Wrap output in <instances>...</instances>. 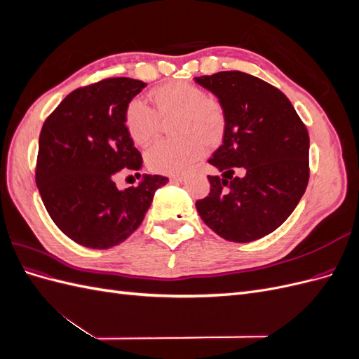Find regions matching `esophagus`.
<instances>
[{"mask_svg": "<svg viewBox=\"0 0 359 359\" xmlns=\"http://www.w3.org/2000/svg\"><path fill=\"white\" fill-rule=\"evenodd\" d=\"M170 181L172 182H182V181H186V177H182V175L181 177H172Z\"/></svg>", "mask_w": 359, "mask_h": 359, "instance_id": "1", "label": "esophagus"}]
</instances>
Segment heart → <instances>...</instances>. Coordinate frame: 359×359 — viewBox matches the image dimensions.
I'll list each match as a JSON object with an SVG mask.
<instances>
[{
  "mask_svg": "<svg viewBox=\"0 0 359 359\" xmlns=\"http://www.w3.org/2000/svg\"><path fill=\"white\" fill-rule=\"evenodd\" d=\"M153 109L140 99H133L124 111L128 136L137 145H148L160 128V118L177 114L173 119L175 139L158 140L147 151V166L161 175L186 173L224 130V112L220 102L206 95L201 86L177 81L160 85L149 93Z\"/></svg>",
  "mask_w": 359,
  "mask_h": 359,
  "instance_id": "obj_1",
  "label": "heart"
}]
</instances>
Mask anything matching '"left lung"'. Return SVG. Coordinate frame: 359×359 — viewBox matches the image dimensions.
Instances as JSON below:
<instances>
[{
	"label": "left lung",
	"mask_w": 359,
	"mask_h": 359,
	"mask_svg": "<svg viewBox=\"0 0 359 359\" xmlns=\"http://www.w3.org/2000/svg\"><path fill=\"white\" fill-rule=\"evenodd\" d=\"M219 99L223 144L208 160L210 194L196 202L205 224L227 241L250 243L274 232L307 189L310 139L287 97L243 72L194 78ZM235 168L243 175L233 177Z\"/></svg>",
	"instance_id": "8db88e82"
}]
</instances>
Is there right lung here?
Masks as SVG:
<instances>
[{"label":"right lung","mask_w":359,"mask_h":359,"mask_svg":"<svg viewBox=\"0 0 359 359\" xmlns=\"http://www.w3.org/2000/svg\"><path fill=\"white\" fill-rule=\"evenodd\" d=\"M145 86L130 78L82 86L41 127L36 168L41 201L60 231L83 247L104 250L126 241L142 223L156 190L169 181L144 175L137 187L119 190L115 184L119 170L142 168L124 111Z\"/></svg>","instance_id":"right-lung-1"}]
</instances>
